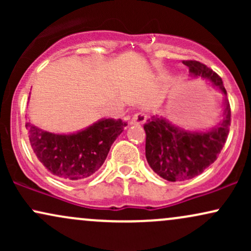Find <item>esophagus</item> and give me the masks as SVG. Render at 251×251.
<instances>
[{
  "instance_id": "34e87169",
  "label": "esophagus",
  "mask_w": 251,
  "mask_h": 251,
  "mask_svg": "<svg viewBox=\"0 0 251 251\" xmlns=\"http://www.w3.org/2000/svg\"><path fill=\"white\" fill-rule=\"evenodd\" d=\"M146 119H148V117H146L145 113H143V112H138V113H135L134 116L131 118V120H129V125L140 126L146 122Z\"/></svg>"
}]
</instances>
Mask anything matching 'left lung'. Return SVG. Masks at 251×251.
I'll list each match as a JSON object with an SVG mask.
<instances>
[{
    "label": "left lung",
    "instance_id": "obj_1",
    "mask_svg": "<svg viewBox=\"0 0 251 251\" xmlns=\"http://www.w3.org/2000/svg\"><path fill=\"white\" fill-rule=\"evenodd\" d=\"M190 75L203 77L226 96L221 76L204 63L188 60ZM222 123L206 131H186L172 125L165 118L151 117L144 125L146 133L145 154L149 165L169 181H183L201 175L217 159L226 142L230 127L229 101L224 100Z\"/></svg>",
    "mask_w": 251,
    "mask_h": 251
}]
</instances>
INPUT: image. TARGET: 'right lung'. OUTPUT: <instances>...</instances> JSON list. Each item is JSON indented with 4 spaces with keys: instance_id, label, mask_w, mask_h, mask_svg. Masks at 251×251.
<instances>
[{
    "instance_id": "1",
    "label": "right lung",
    "mask_w": 251,
    "mask_h": 251,
    "mask_svg": "<svg viewBox=\"0 0 251 251\" xmlns=\"http://www.w3.org/2000/svg\"><path fill=\"white\" fill-rule=\"evenodd\" d=\"M126 125L122 119L103 118L70 134L50 133L30 122L25 123V128L40 163L60 179L74 181L91 177L101 168L112 144Z\"/></svg>"
}]
</instances>
